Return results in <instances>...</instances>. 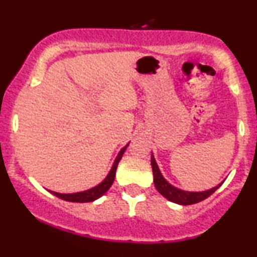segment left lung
I'll return each mask as SVG.
<instances>
[{"mask_svg":"<svg viewBox=\"0 0 257 257\" xmlns=\"http://www.w3.org/2000/svg\"><path fill=\"white\" fill-rule=\"evenodd\" d=\"M152 168H153V175H154V185L157 190L162 194L164 198H167L169 201H173L175 204H180V205H191V204L200 203V201L205 200L209 198L212 193L220 188L221 184H219L215 188L210 189L205 191H185L180 190V189L175 188L172 184L168 183L164 177L160 173L159 168H158L157 162H155L154 157L152 154Z\"/></svg>","mask_w":257,"mask_h":257,"instance_id":"1","label":"left lung"}]
</instances>
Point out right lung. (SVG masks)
<instances>
[{"label": "right lung", "instance_id": "obj_1", "mask_svg": "<svg viewBox=\"0 0 257 257\" xmlns=\"http://www.w3.org/2000/svg\"><path fill=\"white\" fill-rule=\"evenodd\" d=\"M128 145L129 144H126L125 147L119 152L118 157H116L115 160H114L113 167L112 169H110L109 174L107 175V178H105L102 183L98 184L97 186L89 189V190L80 191V193H73V194H59V193H56V191H51V193L53 194V195L58 196L59 199H63V200L66 201H71V203H89V201H94L97 200V199H99L100 196H102L103 194L107 193L108 189L112 186L114 178H115V170H116V167H118V163L120 162L121 157H123L124 152H125Z\"/></svg>", "mask_w": 257, "mask_h": 257}]
</instances>
